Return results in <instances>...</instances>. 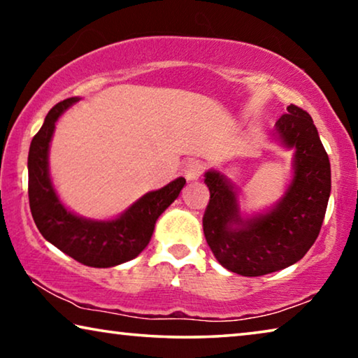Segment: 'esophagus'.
Wrapping results in <instances>:
<instances>
[{
  "label": "esophagus",
  "instance_id": "34e87169",
  "mask_svg": "<svg viewBox=\"0 0 358 358\" xmlns=\"http://www.w3.org/2000/svg\"><path fill=\"white\" fill-rule=\"evenodd\" d=\"M202 170H203L202 162L197 161V159H192V161L186 164L185 177L188 181H196L202 175Z\"/></svg>",
  "mask_w": 358,
  "mask_h": 358
}]
</instances>
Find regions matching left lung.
Returning <instances> with one entry per match:
<instances>
[{
  "label": "left lung",
  "instance_id": "8db88e82",
  "mask_svg": "<svg viewBox=\"0 0 358 358\" xmlns=\"http://www.w3.org/2000/svg\"><path fill=\"white\" fill-rule=\"evenodd\" d=\"M272 137L293 150V177L274 207L243 217L236 186L218 170L206 172L210 201L202 218L210 250L223 268L258 277L298 263L319 236L331 192L330 159L312 117L290 105Z\"/></svg>",
  "mask_w": 358,
  "mask_h": 358
}]
</instances>
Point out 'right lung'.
<instances>
[{
    "label": "right lung",
    "instance_id": "right-lung-1",
    "mask_svg": "<svg viewBox=\"0 0 358 358\" xmlns=\"http://www.w3.org/2000/svg\"><path fill=\"white\" fill-rule=\"evenodd\" d=\"M79 100L71 97L57 103L33 137L28 151V199L44 239L90 268H113L145 250L157 218L177 199L186 180L180 177L161 189L146 192L116 218L92 220L73 213L50 180L49 148L59 117Z\"/></svg>",
    "mask_w": 358,
    "mask_h": 358
}]
</instances>
